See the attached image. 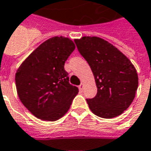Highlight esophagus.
I'll return each mask as SVG.
<instances>
[{"mask_svg": "<svg viewBox=\"0 0 151 151\" xmlns=\"http://www.w3.org/2000/svg\"><path fill=\"white\" fill-rule=\"evenodd\" d=\"M83 88H84V84H81L80 86H79V89H80V91L81 92H83Z\"/></svg>", "mask_w": 151, "mask_h": 151, "instance_id": "esophagus-1", "label": "esophagus"}]
</instances>
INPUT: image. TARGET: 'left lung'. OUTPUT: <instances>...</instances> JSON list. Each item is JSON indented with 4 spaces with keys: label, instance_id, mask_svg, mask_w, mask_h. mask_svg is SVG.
I'll use <instances>...</instances> for the list:
<instances>
[{
    "label": "left lung",
    "instance_id": "1",
    "mask_svg": "<svg viewBox=\"0 0 151 151\" xmlns=\"http://www.w3.org/2000/svg\"><path fill=\"white\" fill-rule=\"evenodd\" d=\"M75 42L90 66L98 88L95 98L87 99L91 111L105 119L121 115L132 102L138 87L133 64L116 47L98 36H83Z\"/></svg>",
    "mask_w": 151,
    "mask_h": 151
}]
</instances>
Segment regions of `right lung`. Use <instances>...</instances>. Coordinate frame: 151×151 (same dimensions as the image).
Returning <instances> with one entry per match:
<instances>
[{"instance_id":"obj_1","label":"right lung","mask_w":151,"mask_h":151,"mask_svg":"<svg viewBox=\"0 0 151 151\" xmlns=\"http://www.w3.org/2000/svg\"><path fill=\"white\" fill-rule=\"evenodd\" d=\"M75 49L69 38L53 36L40 45L18 68V96L36 118L55 121L70 109L79 89L69 84L64 64Z\"/></svg>"}]
</instances>
